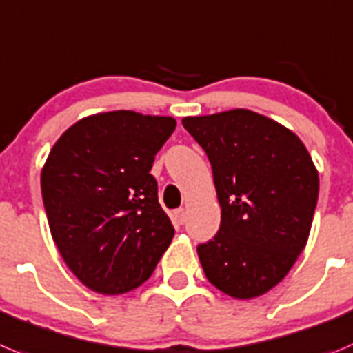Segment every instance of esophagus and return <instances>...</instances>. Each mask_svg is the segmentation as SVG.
I'll return each instance as SVG.
<instances>
[{"label":"esophagus","mask_w":353,"mask_h":353,"mask_svg":"<svg viewBox=\"0 0 353 353\" xmlns=\"http://www.w3.org/2000/svg\"><path fill=\"white\" fill-rule=\"evenodd\" d=\"M172 216H174V220H176L177 223L183 225L184 221H186V209H183V208L176 209V211L172 212Z\"/></svg>","instance_id":"obj_1"}]
</instances>
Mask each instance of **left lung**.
<instances>
[{
    "mask_svg": "<svg viewBox=\"0 0 353 353\" xmlns=\"http://www.w3.org/2000/svg\"><path fill=\"white\" fill-rule=\"evenodd\" d=\"M212 167L220 230L196 246L205 278L236 299L281 281L307 243L319 172L294 132L262 114L234 109L184 117Z\"/></svg>",
    "mask_w": 353,
    "mask_h": 353,
    "instance_id": "1",
    "label": "left lung"
}]
</instances>
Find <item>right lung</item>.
I'll return each instance as SVG.
<instances>
[{"label": "right lung", "instance_id": "obj_1", "mask_svg": "<svg viewBox=\"0 0 353 353\" xmlns=\"http://www.w3.org/2000/svg\"><path fill=\"white\" fill-rule=\"evenodd\" d=\"M174 130V117L112 110L77 121L50 149L42 169L50 234L93 292L141 287L172 241L149 170Z\"/></svg>", "mask_w": 353, "mask_h": 353}]
</instances>
